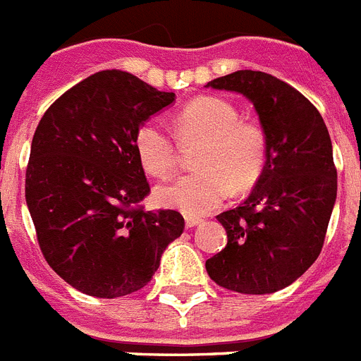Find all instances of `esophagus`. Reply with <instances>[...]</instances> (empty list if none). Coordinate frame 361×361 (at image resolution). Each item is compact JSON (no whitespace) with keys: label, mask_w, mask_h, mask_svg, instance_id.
<instances>
[{"label":"esophagus","mask_w":361,"mask_h":361,"mask_svg":"<svg viewBox=\"0 0 361 361\" xmlns=\"http://www.w3.org/2000/svg\"><path fill=\"white\" fill-rule=\"evenodd\" d=\"M203 219L202 218H198V216H185V225H187V227H196V225H200L202 224Z\"/></svg>","instance_id":"esophagus-1"}]
</instances>
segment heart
Instances as JSON below:
<instances>
[{
	"label": "heart",
	"mask_w": 361,
	"mask_h": 361,
	"mask_svg": "<svg viewBox=\"0 0 361 361\" xmlns=\"http://www.w3.org/2000/svg\"><path fill=\"white\" fill-rule=\"evenodd\" d=\"M180 142L202 140L196 171L165 181L156 189L159 205L185 214H207L236 189H250L262 178L269 154L265 128L240 118L234 103L219 96H200L174 118ZM136 156L152 176H167L178 165V145L158 120L143 121L134 133Z\"/></svg>",
	"instance_id": "obj_1"
}]
</instances>
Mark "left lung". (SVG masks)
Returning <instances> with one entry per match:
<instances>
[{"label": "left lung", "mask_w": 361, "mask_h": 361, "mask_svg": "<svg viewBox=\"0 0 361 361\" xmlns=\"http://www.w3.org/2000/svg\"><path fill=\"white\" fill-rule=\"evenodd\" d=\"M207 87L247 96L269 140L267 163L249 198L216 216L227 245L207 259V272L234 293H276L324 247L338 189L331 136L318 109L267 72L238 71Z\"/></svg>", "instance_id": "left-lung-1"}]
</instances>
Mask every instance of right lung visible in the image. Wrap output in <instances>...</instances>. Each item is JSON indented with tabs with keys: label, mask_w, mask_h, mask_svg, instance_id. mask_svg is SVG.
I'll return each mask as SVG.
<instances>
[{
	"label": "right lung",
	"mask_w": 361,
	"mask_h": 361,
	"mask_svg": "<svg viewBox=\"0 0 361 361\" xmlns=\"http://www.w3.org/2000/svg\"><path fill=\"white\" fill-rule=\"evenodd\" d=\"M123 71H102L47 109L30 145L25 198L52 271L80 293L120 298L143 289L171 241L178 211H145L150 187L134 133L174 102Z\"/></svg>",
	"instance_id": "obj_1"
}]
</instances>
